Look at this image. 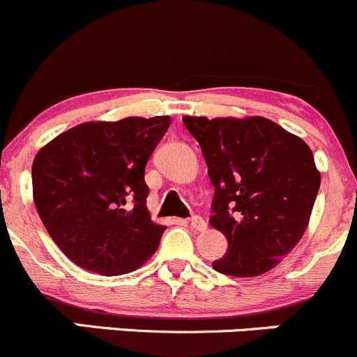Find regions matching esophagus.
<instances>
[{
	"mask_svg": "<svg viewBox=\"0 0 357 357\" xmlns=\"http://www.w3.org/2000/svg\"><path fill=\"white\" fill-rule=\"evenodd\" d=\"M190 226H192L193 229H197V231H205V229H207V222H205L200 215H193L192 221H190Z\"/></svg>",
	"mask_w": 357,
	"mask_h": 357,
	"instance_id": "34e87169",
	"label": "esophagus"
}]
</instances>
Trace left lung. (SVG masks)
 Listing matches in <instances>:
<instances>
[{
  "instance_id": "8db88e82",
  "label": "left lung",
  "mask_w": 357,
  "mask_h": 357,
  "mask_svg": "<svg viewBox=\"0 0 357 357\" xmlns=\"http://www.w3.org/2000/svg\"><path fill=\"white\" fill-rule=\"evenodd\" d=\"M214 185L212 228L228 240L222 275H264L298 243L321 176L307 143L266 117H183Z\"/></svg>"
}]
</instances>
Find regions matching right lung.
Here are the masks:
<instances>
[{
  "label": "right lung",
  "instance_id": "1",
  "mask_svg": "<svg viewBox=\"0 0 357 357\" xmlns=\"http://www.w3.org/2000/svg\"><path fill=\"white\" fill-rule=\"evenodd\" d=\"M169 115L79 124L32 162V195L46 231L72 262L105 276L145 264L165 226L146 208L145 165Z\"/></svg>",
  "mask_w": 357,
  "mask_h": 357
}]
</instances>
